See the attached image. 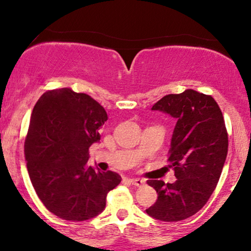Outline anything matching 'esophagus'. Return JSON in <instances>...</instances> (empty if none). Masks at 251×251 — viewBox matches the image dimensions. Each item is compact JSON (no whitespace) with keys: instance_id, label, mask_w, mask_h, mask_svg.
Masks as SVG:
<instances>
[{"instance_id":"1","label":"esophagus","mask_w":251,"mask_h":251,"mask_svg":"<svg viewBox=\"0 0 251 251\" xmlns=\"http://www.w3.org/2000/svg\"><path fill=\"white\" fill-rule=\"evenodd\" d=\"M126 180H127L129 184L135 186H143L144 183H145V180L140 179V178H126Z\"/></svg>"}]
</instances>
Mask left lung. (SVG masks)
<instances>
[{
	"instance_id": "left-lung-1",
	"label": "left lung",
	"mask_w": 251,
	"mask_h": 251,
	"mask_svg": "<svg viewBox=\"0 0 251 251\" xmlns=\"http://www.w3.org/2000/svg\"><path fill=\"white\" fill-rule=\"evenodd\" d=\"M151 109L177 120L169 151L177 180L148 181L158 200L146 214L164 222L186 220L205 205L221 177L227 154L223 114L214 98L194 89L165 96Z\"/></svg>"
}]
</instances>
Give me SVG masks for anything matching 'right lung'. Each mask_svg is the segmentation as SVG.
I'll return each instance as SVG.
<instances>
[{"instance_id": "obj_1", "label": "right lung", "mask_w": 251, "mask_h": 251, "mask_svg": "<svg viewBox=\"0 0 251 251\" xmlns=\"http://www.w3.org/2000/svg\"><path fill=\"white\" fill-rule=\"evenodd\" d=\"M107 120L100 103L71 88L46 92L31 112L25 158L36 195L51 214L87 221L101 214L106 196L122 181L113 171L88 166V149Z\"/></svg>"}]
</instances>
